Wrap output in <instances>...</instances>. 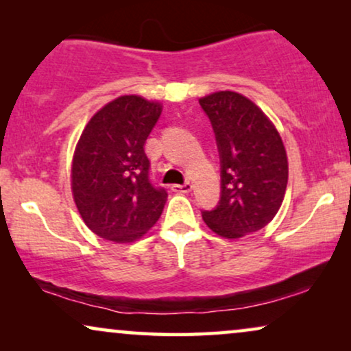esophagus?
Returning <instances> with one entry per match:
<instances>
[{"label": "esophagus", "instance_id": "1", "mask_svg": "<svg viewBox=\"0 0 351 351\" xmlns=\"http://www.w3.org/2000/svg\"><path fill=\"white\" fill-rule=\"evenodd\" d=\"M191 189H193L191 184H184V185L176 184V185H172V191H176V193H190Z\"/></svg>", "mask_w": 351, "mask_h": 351}]
</instances>
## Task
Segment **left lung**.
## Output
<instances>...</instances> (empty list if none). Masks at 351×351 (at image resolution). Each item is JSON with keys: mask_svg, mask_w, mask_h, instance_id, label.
I'll list each match as a JSON object with an SVG mask.
<instances>
[{"mask_svg": "<svg viewBox=\"0 0 351 351\" xmlns=\"http://www.w3.org/2000/svg\"><path fill=\"white\" fill-rule=\"evenodd\" d=\"M220 153L222 196L203 220L215 234L238 239L268 225L285 199L289 162L271 119L246 95L219 90L199 99Z\"/></svg>", "mask_w": 351, "mask_h": 351, "instance_id": "obj_1", "label": "left lung"}]
</instances>
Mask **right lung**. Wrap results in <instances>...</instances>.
<instances>
[{
  "mask_svg": "<svg viewBox=\"0 0 351 351\" xmlns=\"http://www.w3.org/2000/svg\"><path fill=\"white\" fill-rule=\"evenodd\" d=\"M162 105L121 95L86 124L71 160V193L81 219L100 238L126 244L158 222L167 193L150 182L145 142Z\"/></svg>",
  "mask_w": 351,
  "mask_h": 351,
  "instance_id": "right-lung-1",
  "label": "right lung"
}]
</instances>
